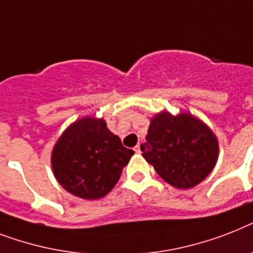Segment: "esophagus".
I'll list each match as a JSON object with an SVG mask.
<instances>
[{
	"mask_svg": "<svg viewBox=\"0 0 253 253\" xmlns=\"http://www.w3.org/2000/svg\"><path fill=\"white\" fill-rule=\"evenodd\" d=\"M134 151H136V153H141V145H139V143H137L136 145V147H134Z\"/></svg>",
	"mask_w": 253,
	"mask_h": 253,
	"instance_id": "1",
	"label": "esophagus"
}]
</instances>
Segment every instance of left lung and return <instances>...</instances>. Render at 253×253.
<instances>
[{
	"label": "left lung",
	"mask_w": 253,
	"mask_h": 253,
	"mask_svg": "<svg viewBox=\"0 0 253 253\" xmlns=\"http://www.w3.org/2000/svg\"><path fill=\"white\" fill-rule=\"evenodd\" d=\"M141 150L163 180L180 189L201 183L218 158L215 136L189 114L157 115Z\"/></svg>",
	"instance_id": "8db88e82"
}]
</instances>
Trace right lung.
<instances>
[{"instance_id": "right-lung-1", "label": "right lung", "mask_w": 253, "mask_h": 253, "mask_svg": "<svg viewBox=\"0 0 253 253\" xmlns=\"http://www.w3.org/2000/svg\"><path fill=\"white\" fill-rule=\"evenodd\" d=\"M133 154L108 130L106 121L86 117L60 137L52 153V169L72 195L96 200L115 187Z\"/></svg>"}]
</instances>
